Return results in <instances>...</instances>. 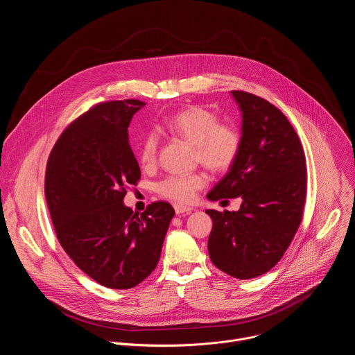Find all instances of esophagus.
<instances>
[{
  "instance_id": "obj_1",
  "label": "esophagus",
  "mask_w": 355,
  "mask_h": 355,
  "mask_svg": "<svg viewBox=\"0 0 355 355\" xmlns=\"http://www.w3.org/2000/svg\"><path fill=\"white\" fill-rule=\"evenodd\" d=\"M191 211H193L191 207L182 205V204H175V212H176L178 216H180V214H190Z\"/></svg>"
}]
</instances>
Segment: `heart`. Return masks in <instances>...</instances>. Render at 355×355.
Listing matches in <instances>:
<instances>
[{
	"instance_id": "1",
	"label": "heart",
	"mask_w": 355,
	"mask_h": 355,
	"mask_svg": "<svg viewBox=\"0 0 355 355\" xmlns=\"http://www.w3.org/2000/svg\"><path fill=\"white\" fill-rule=\"evenodd\" d=\"M164 127L194 144L196 159L211 171L223 172L230 169L238 158L241 150V134L230 124H220L218 117L201 106H190L169 116ZM159 137L148 132L138 150V158L144 168H151L157 162ZM207 183L202 172L190 175H173L162 180L158 186L161 196L176 202H190L196 191Z\"/></svg>"
}]
</instances>
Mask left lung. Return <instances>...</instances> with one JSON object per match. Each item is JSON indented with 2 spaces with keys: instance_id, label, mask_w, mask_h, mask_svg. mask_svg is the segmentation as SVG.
<instances>
[{
  "instance_id": "obj_1",
  "label": "left lung",
  "mask_w": 355,
  "mask_h": 355,
  "mask_svg": "<svg viewBox=\"0 0 355 355\" xmlns=\"http://www.w3.org/2000/svg\"><path fill=\"white\" fill-rule=\"evenodd\" d=\"M241 114V150L227 175L207 194L211 201L241 197L238 211L205 212L212 220L208 254L221 271L248 279L272 268L302 220L306 168L288 119L256 95L232 91Z\"/></svg>"
}]
</instances>
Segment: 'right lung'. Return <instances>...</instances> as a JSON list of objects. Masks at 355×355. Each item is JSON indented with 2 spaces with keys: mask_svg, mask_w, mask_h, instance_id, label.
I'll return each instance as SVG.
<instances>
[{
  "mask_svg": "<svg viewBox=\"0 0 355 355\" xmlns=\"http://www.w3.org/2000/svg\"><path fill=\"white\" fill-rule=\"evenodd\" d=\"M144 102L95 106L71 123L49 157L44 193L60 245L101 286L128 290L157 267L173 207L157 201L138 216L123 200L139 179L128 127Z\"/></svg>",
  "mask_w": 355,
  "mask_h": 355,
  "instance_id": "obj_1",
  "label": "right lung"
}]
</instances>
